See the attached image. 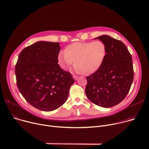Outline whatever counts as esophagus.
<instances>
[{
  "mask_svg": "<svg viewBox=\"0 0 149 149\" xmlns=\"http://www.w3.org/2000/svg\"><path fill=\"white\" fill-rule=\"evenodd\" d=\"M73 78H74V79L75 80H77V79H78V77L77 75H73Z\"/></svg>",
  "mask_w": 149,
  "mask_h": 149,
  "instance_id": "1",
  "label": "esophagus"
}]
</instances>
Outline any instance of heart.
Listing matches in <instances>:
<instances>
[{
	"label": "heart",
	"mask_w": 149,
	"mask_h": 149,
	"mask_svg": "<svg viewBox=\"0 0 149 149\" xmlns=\"http://www.w3.org/2000/svg\"><path fill=\"white\" fill-rule=\"evenodd\" d=\"M106 55L107 47L101 40L75 42L68 45L65 52H60L58 59L63 70H67L74 61V70L77 73L92 74L101 67Z\"/></svg>",
	"instance_id": "obj_1"
}]
</instances>
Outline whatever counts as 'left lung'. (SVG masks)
Masks as SVG:
<instances>
[{
    "label": "left lung",
    "instance_id": "8db88e82",
    "mask_svg": "<svg viewBox=\"0 0 149 149\" xmlns=\"http://www.w3.org/2000/svg\"><path fill=\"white\" fill-rule=\"evenodd\" d=\"M100 39L107 47L101 67L87 77L86 94L90 101L104 108L121 102L128 94L134 77L132 55L123 42L109 35Z\"/></svg>",
    "mask_w": 149,
    "mask_h": 149
}]
</instances>
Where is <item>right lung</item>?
Returning a JSON list of instances; mask_svg holds the SVG:
<instances>
[{"mask_svg": "<svg viewBox=\"0 0 149 149\" xmlns=\"http://www.w3.org/2000/svg\"><path fill=\"white\" fill-rule=\"evenodd\" d=\"M59 43L38 41L20 53L15 67L17 88L36 109L51 111L67 101L75 81L58 63Z\"/></svg>", "mask_w": 149, "mask_h": 149, "instance_id": "1", "label": "right lung"}]
</instances>
